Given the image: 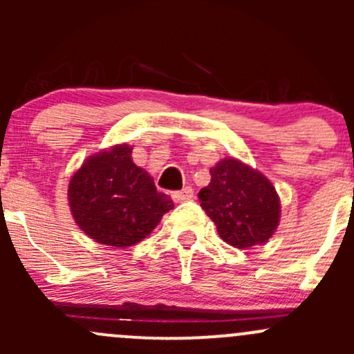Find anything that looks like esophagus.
I'll return each instance as SVG.
<instances>
[{
	"mask_svg": "<svg viewBox=\"0 0 354 354\" xmlns=\"http://www.w3.org/2000/svg\"><path fill=\"white\" fill-rule=\"evenodd\" d=\"M192 197H194V188L192 187H185L183 190L173 192V198L176 200V202H187V200H190Z\"/></svg>",
	"mask_w": 354,
	"mask_h": 354,
	"instance_id": "obj_1",
	"label": "esophagus"
}]
</instances>
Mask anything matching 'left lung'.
<instances>
[{"label":"left lung","instance_id":"obj_1","mask_svg":"<svg viewBox=\"0 0 354 354\" xmlns=\"http://www.w3.org/2000/svg\"><path fill=\"white\" fill-rule=\"evenodd\" d=\"M198 198L219 236L236 248L267 243L279 226L281 202L274 185L234 157L210 169V183Z\"/></svg>","mask_w":354,"mask_h":354}]
</instances>
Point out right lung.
Segmentation results:
<instances>
[{
  "label": "right lung",
  "mask_w": 354,
  "mask_h": 354,
  "mask_svg": "<svg viewBox=\"0 0 354 354\" xmlns=\"http://www.w3.org/2000/svg\"><path fill=\"white\" fill-rule=\"evenodd\" d=\"M71 216L97 243L131 246L154 231L174 207L154 180L131 160V147L114 145L91 156L68 185Z\"/></svg>",
  "instance_id": "1"
}]
</instances>
